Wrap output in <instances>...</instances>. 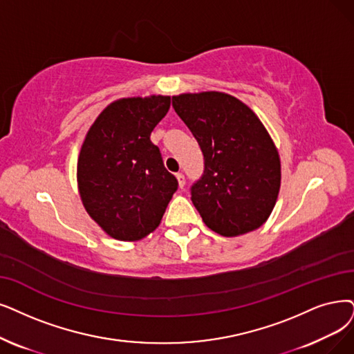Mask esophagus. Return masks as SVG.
Listing matches in <instances>:
<instances>
[{
  "mask_svg": "<svg viewBox=\"0 0 354 354\" xmlns=\"http://www.w3.org/2000/svg\"><path fill=\"white\" fill-rule=\"evenodd\" d=\"M176 178H177V181H178V187H180V189L185 187V185H186V178H185V176H183L181 173H177V174H176Z\"/></svg>",
  "mask_w": 354,
  "mask_h": 354,
  "instance_id": "1",
  "label": "esophagus"
}]
</instances>
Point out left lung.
Returning <instances> with one entry per match:
<instances>
[{"instance_id":"8db88e82","label":"left lung","mask_w":354,"mask_h":354,"mask_svg":"<svg viewBox=\"0 0 354 354\" xmlns=\"http://www.w3.org/2000/svg\"><path fill=\"white\" fill-rule=\"evenodd\" d=\"M173 107L203 152L205 173L192 202L207 228L223 236L260 228L281 181L279 151L260 118L222 91L173 95Z\"/></svg>"}]
</instances>
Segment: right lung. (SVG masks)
Instances as JSON below:
<instances>
[{
	"mask_svg": "<svg viewBox=\"0 0 354 354\" xmlns=\"http://www.w3.org/2000/svg\"><path fill=\"white\" fill-rule=\"evenodd\" d=\"M169 95L123 97L95 118L77 161L78 193L90 218L111 238L139 241L158 228L178 183L151 132Z\"/></svg>",
	"mask_w": 354,
	"mask_h": 354,
	"instance_id": "add662e5",
	"label": "right lung"
}]
</instances>
